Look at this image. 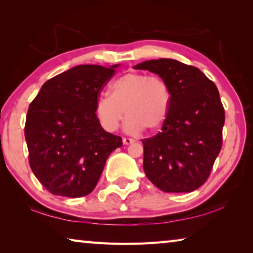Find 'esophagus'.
<instances>
[{"instance_id":"esophagus-1","label":"esophagus","mask_w":253,"mask_h":253,"mask_svg":"<svg viewBox=\"0 0 253 253\" xmlns=\"http://www.w3.org/2000/svg\"><path fill=\"white\" fill-rule=\"evenodd\" d=\"M134 142H135V140L132 139V138H126V137H125V138L123 139V143H124V145H129V144H132Z\"/></svg>"}]
</instances>
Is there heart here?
<instances>
[{
  "mask_svg": "<svg viewBox=\"0 0 253 253\" xmlns=\"http://www.w3.org/2000/svg\"><path fill=\"white\" fill-rule=\"evenodd\" d=\"M111 93H100L96 99V115L107 131L116 130L126 114L125 130L135 134L146 128L154 131L168 118L170 91L160 76L128 72L110 84Z\"/></svg>",
  "mask_w": 253,
  "mask_h": 253,
  "instance_id": "b5f03b06",
  "label": "heart"
}]
</instances>
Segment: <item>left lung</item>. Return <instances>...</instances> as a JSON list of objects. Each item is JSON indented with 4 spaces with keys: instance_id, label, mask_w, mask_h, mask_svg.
<instances>
[{
    "instance_id": "left-lung-1",
    "label": "left lung",
    "mask_w": 253,
    "mask_h": 253,
    "mask_svg": "<svg viewBox=\"0 0 253 253\" xmlns=\"http://www.w3.org/2000/svg\"><path fill=\"white\" fill-rule=\"evenodd\" d=\"M168 84L170 106L162 130L145 138L144 172L169 193H188L203 185L222 147L224 108L213 81L199 68L174 59L148 60L134 67Z\"/></svg>"
}]
</instances>
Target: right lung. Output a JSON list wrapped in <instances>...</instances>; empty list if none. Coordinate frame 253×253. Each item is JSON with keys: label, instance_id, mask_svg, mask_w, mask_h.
Returning a JSON list of instances; mask_svg holds the SVG:
<instances>
[{"label": "right lung", "instance_id": "right-lung-1", "mask_svg": "<svg viewBox=\"0 0 253 253\" xmlns=\"http://www.w3.org/2000/svg\"><path fill=\"white\" fill-rule=\"evenodd\" d=\"M119 65H81L53 77L30 104L24 135L29 163L50 193L88 195L122 137L107 132L96 115V99Z\"/></svg>", "mask_w": 253, "mask_h": 253}]
</instances>
